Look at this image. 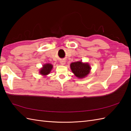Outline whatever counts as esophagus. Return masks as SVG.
<instances>
[{
  "mask_svg": "<svg viewBox=\"0 0 131 131\" xmlns=\"http://www.w3.org/2000/svg\"><path fill=\"white\" fill-rule=\"evenodd\" d=\"M60 63H61V65H65V61H64V60H61L60 61Z\"/></svg>",
  "mask_w": 131,
  "mask_h": 131,
  "instance_id": "esophagus-1",
  "label": "esophagus"
}]
</instances>
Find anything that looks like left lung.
Masks as SVG:
<instances>
[{"instance_id": "left-lung-1", "label": "left lung", "mask_w": 131, "mask_h": 131, "mask_svg": "<svg viewBox=\"0 0 131 131\" xmlns=\"http://www.w3.org/2000/svg\"><path fill=\"white\" fill-rule=\"evenodd\" d=\"M72 72L78 78H83L90 73L91 67L88 63H83L82 61H77L70 64Z\"/></svg>"}]
</instances>
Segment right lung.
I'll use <instances>...</instances> for the list:
<instances>
[{
    "instance_id": "add662e5",
    "label": "right lung",
    "mask_w": 131,
    "mask_h": 131,
    "mask_svg": "<svg viewBox=\"0 0 131 131\" xmlns=\"http://www.w3.org/2000/svg\"><path fill=\"white\" fill-rule=\"evenodd\" d=\"M53 68V65L50 63L44 64L43 66V68H41L39 73L41 75L43 76H46L50 73V72L52 70Z\"/></svg>"
}]
</instances>
